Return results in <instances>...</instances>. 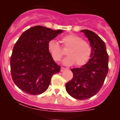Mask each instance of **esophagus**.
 <instances>
[{
  "label": "esophagus",
  "instance_id": "34e87169",
  "mask_svg": "<svg viewBox=\"0 0 120 120\" xmlns=\"http://www.w3.org/2000/svg\"><path fill=\"white\" fill-rule=\"evenodd\" d=\"M66 69H66V68H63V67H61V70H60V71H61V72H62V71H65Z\"/></svg>",
  "mask_w": 120,
  "mask_h": 120
}]
</instances>
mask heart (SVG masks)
Returning a JSON list of instances; mask_svg holds the SVG:
<instances>
[{
  "label": "heart",
  "mask_w": 120,
  "mask_h": 120,
  "mask_svg": "<svg viewBox=\"0 0 120 120\" xmlns=\"http://www.w3.org/2000/svg\"><path fill=\"white\" fill-rule=\"evenodd\" d=\"M61 42L67 51V56L63 63L65 65H71L75 63L77 66L85 64L90 59L91 49L86 41L74 34H68L62 37ZM48 51L53 60L60 61L64 52L59 43L55 40H51L48 43Z\"/></svg>",
  "instance_id": "1"
}]
</instances>
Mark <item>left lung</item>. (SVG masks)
<instances>
[{
	"label": "left lung",
	"instance_id": "left-lung-1",
	"mask_svg": "<svg viewBox=\"0 0 120 120\" xmlns=\"http://www.w3.org/2000/svg\"><path fill=\"white\" fill-rule=\"evenodd\" d=\"M90 42L91 54L89 61L80 68H73L72 79L66 83L67 93L78 100L89 99L96 94L102 87L108 71V55L105 43L97 34L82 30Z\"/></svg>",
	"mask_w": 120,
	"mask_h": 120
}]
</instances>
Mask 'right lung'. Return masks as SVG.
Wrapping results in <instances>:
<instances>
[{
  "instance_id": "right-lung-1",
  "label": "right lung",
  "mask_w": 120,
  "mask_h": 120,
  "mask_svg": "<svg viewBox=\"0 0 120 120\" xmlns=\"http://www.w3.org/2000/svg\"><path fill=\"white\" fill-rule=\"evenodd\" d=\"M63 31L38 25L21 34L10 61L12 79L20 90L30 95L47 90L52 75L60 71L48 51V43Z\"/></svg>"
}]
</instances>
